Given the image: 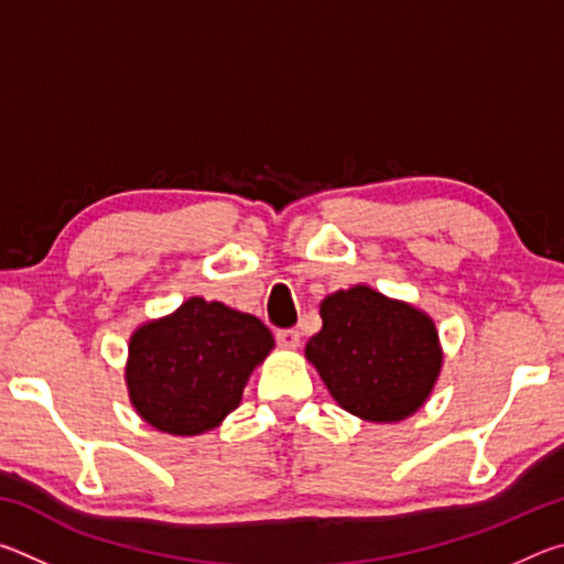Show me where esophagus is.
I'll return each instance as SVG.
<instances>
[{"label":"esophagus","mask_w":564,"mask_h":564,"mask_svg":"<svg viewBox=\"0 0 564 564\" xmlns=\"http://www.w3.org/2000/svg\"><path fill=\"white\" fill-rule=\"evenodd\" d=\"M275 340H279L281 348L293 350V348L301 346V333L295 328H283V330L275 333Z\"/></svg>","instance_id":"esophagus-1"}]
</instances>
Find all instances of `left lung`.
<instances>
[{
	"label": "left lung",
	"instance_id": "left-lung-1",
	"mask_svg": "<svg viewBox=\"0 0 564 564\" xmlns=\"http://www.w3.org/2000/svg\"><path fill=\"white\" fill-rule=\"evenodd\" d=\"M323 328L305 343L333 400L368 423H398L431 398L443 368L435 321L366 283L321 301Z\"/></svg>",
	"mask_w": 564,
	"mask_h": 564
}]
</instances>
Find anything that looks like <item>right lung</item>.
I'll return each instance as SVG.
<instances>
[{
  "instance_id": "obj_1",
  "label": "right lung",
  "mask_w": 564,
  "mask_h": 564,
  "mask_svg": "<svg viewBox=\"0 0 564 564\" xmlns=\"http://www.w3.org/2000/svg\"><path fill=\"white\" fill-rule=\"evenodd\" d=\"M273 346L271 330L251 313L194 295L131 333L129 400L161 433L204 435L241 405L248 378Z\"/></svg>"
}]
</instances>
